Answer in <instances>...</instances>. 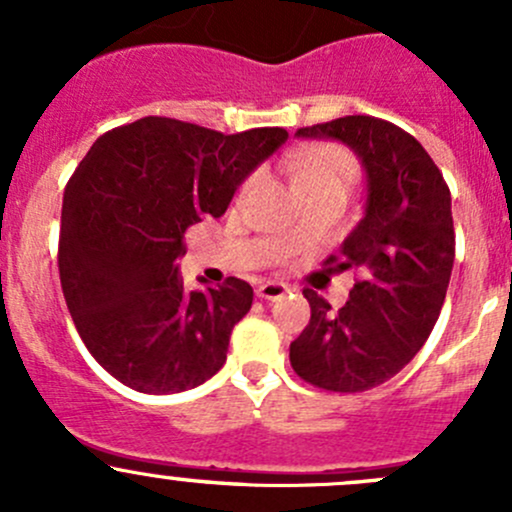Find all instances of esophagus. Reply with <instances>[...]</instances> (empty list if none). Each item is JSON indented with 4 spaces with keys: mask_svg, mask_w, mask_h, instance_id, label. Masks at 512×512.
<instances>
[{
    "mask_svg": "<svg viewBox=\"0 0 512 512\" xmlns=\"http://www.w3.org/2000/svg\"><path fill=\"white\" fill-rule=\"evenodd\" d=\"M287 292H289V287L285 285V282H277V280H267L257 287V297L272 299V302H275V299H282Z\"/></svg>",
    "mask_w": 512,
    "mask_h": 512,
    "instance_id": "obj_1",
    "label": "esophagus"
}]
</instances>
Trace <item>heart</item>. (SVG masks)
<instances>
[{
  "mask_svg": "<svg viewBox=\"0 0 512 512\" xmlns=\"http://www.w3.org/2000/svg\"><path fill=\"white\" fill-rule=\"evenodd\" d=\"M260 175H250L242 185L240 193L245 195ZM292 178L299 193H314V190H329L347 198L349 190L356 183V163L344 148L339 146H319L302 153L292 163Z\"/></svg>",
  "mask_w": 512,
  "mask_h": 512,
  "instance_id": "b5f03b06",
  "label": "heart"
}]
</instances>
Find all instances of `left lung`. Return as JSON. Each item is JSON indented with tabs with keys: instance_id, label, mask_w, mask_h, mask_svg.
<instances>
[{
	"instance_id": "left-lung-1",
	"label": "left lung",
	"mask_w": 512,
	"mask_h": 512,
	"mask_svg": "<svg viewBox=\"0 0 512 512\" xmlns=\"http://www.w3.org/2000/svg\"><path fill=\"white\" fill-rule=\"evenodd\" d=\"M297 136L352 148L366 170V208L327 260L359 275L349 302L332 312L304 289L312 317L289 344V361L317 389L359 394L399 374L441 314L456 255L451 190L421 143L381 118H334Z\"/></svg>"
}]
</instances>
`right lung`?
<instances>
[{
	"label": "right lung",
	"instance_id": "obj_1",
	"mask_svg": "<svg viewBox=\"0 0 512 512\" xmlns=\"http://www.w3.org/2000/svg\"><path fill=\"white\" fill-rule=\"evenodd\" d=\"M287 141L285 128L220 131L146 116L103 133L64 190L59 277L91 356L141 394L195 389L223 369L252 287L185 292L190 225L220 218L237 185Z\"/></svg>",
	"mask_w": 512,
	"mask_h": 512
}]
</instances>
